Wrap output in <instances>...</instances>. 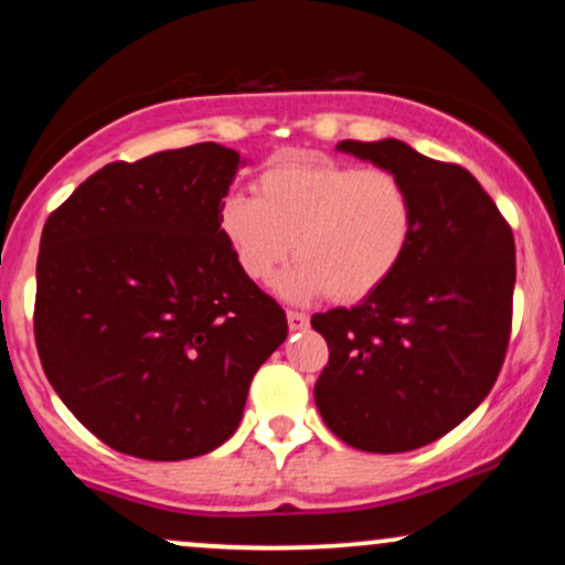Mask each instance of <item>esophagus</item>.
<instances>
[{"label":"esophagus","mask_w":565,"mask_h":565,"mask_svg":"<svg viewBox=\"0 0 565 565\" xmlns=\"http://www.w3.org/2000/svg\"><path fill=\"white\" fill-rule=\"evenodd\" d=\"M287 321L291 332H302V329H308L310 319L305 313H297V310H287Z\"/></svg>","instance_id":"1"}]
</instances>
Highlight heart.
Listing matches in <instances>:
<instances>
[{
	"label": "heart",
	"mask_w": 565,
	"mask_h": 565,
	"mask_svg": "<svg viewBox=\"0 0 565 565\" xmlns=\"http://www.w3.org/2000/svg\"><path fill=\"white\" fill-rule=\"evenodd\" d=\"M220 233L252 281L278 278L291 302L327 295L359 302L391 281L412 246V191L391 170L329 159L276 161L255 180V199L233 193L220 206Z\"/></svg>",
	"instance_id": "1"
}]
</instances>
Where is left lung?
Instances as JSON below:
<instances>
[{
    "label": "left lung",
    "mask_w": 565,
    "mask_h": 565,
    "mask_svg": "<svg viewBox=\"0 0 565 565\" xmlns=\"http://www.w3.org/2000/svg\"><path fill=\"white\" fill-rule=\"evenodd\" d=\"M337 151L398 174L417 223L385 287L310 319L329 345L316 406L353 449L412 451L446 436L494 387L510 342L515 242L459 164L393 138L342 140Z\"/></svg>",
    "instance_id": "left-lung-1"
}]
</instances>
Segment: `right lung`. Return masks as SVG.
<instances>
[{
    "instance_id": "1",
    "label": "right lung",
    "mask_w": 565,
    "mask_h": 565,
    "mask_svg": "<svg viewBox=\"0 0 565 565\" xmlns=\"http://www.w3.org/2000/svg\"><path fill=\"white\" fill-rule=\"evenodd\" d=\"M242 164L217 142L114 161L44 223L42 369L74 417L129 457L174 462L225 444L287 340L284 310L220 233Z\"/></svg>"
}]
</instances>
